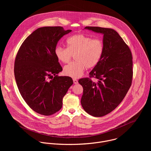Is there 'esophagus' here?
<instances>
[{"mask_svg":"<svg viewBox=\"0 0 151 151\" xmlns=\"http://www.w3.org/2000/svg\"><path fill=\"white\" fill-rule=\"evenodd\" d=\"M73 82L75 84H77L78 83V81L76 79H73Z\"/></svg>","mask_w":151,"mask_h":151,"instance_id":"obj_1","label":"esophagus"}]
</instances>
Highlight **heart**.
Listing matches in <instances>:
<instances>
[{"mask_svg":"<svg viewBox=\"0 0 151 151\" xmlns=\"http://www.w3.org/2000/svg\"><path fill=\"white\" fill-rule=\"evenodd\" d=\"M67 48L57 46L54 54L63 63H69L73 55L75 61L69 63L63 69L66 75L78 78L81 76L87 68L91 69L99 63L104 51L102 40L93 39L83 34H76L67 39Z\"/></svg>","mask_w":151,"mask_h":151,"instance_id":"b5f03b06","label":"heart"}]
</instances>
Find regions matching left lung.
Returning a JSON list of instances; mask_svg holds the SVG:
<instances>
[{"label":"left lung","mask_w":151,"mask_h":151,"mask_svg":"<svg viewBox=\"0 0 151 151\" xmlns=\"http://www.w3.org/2000/svg\"><path fill=\"white\" fill-rule=\"evenodd\" d=\"M85 29L103 35L104 51L101 60L90 73V78L80 79L83 87L81 103L88 114L100 117L114 111L130 88L133 78L132 52L114 29L85 27ZM99 79L97 83L90 78Z\"/></svg>","instance_id":"obj_1"}]
</instances>
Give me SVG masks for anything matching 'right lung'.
Here are the masks:
<instances>
[{"instance_id":"right-lung-1","label":"right lung","mask_w":151,"mask_h":151,"mask_svg":"<svg viewBox=\"0 0 151 151\" xmlns=\"http://www.w3.org/2000/svg\"><path fill=\"white\" fill-rule=\"evenodd\" d=\"M71 31L60 26L38 28L25 39L16 55L14 75L19 91L30 108L40 115L59 111L73 83L69 76L57 75L63 69L54 54L58 40Z\"/></svg>"}]
</instances>
